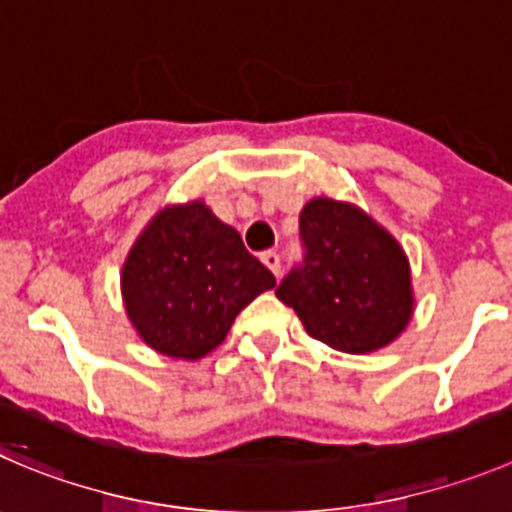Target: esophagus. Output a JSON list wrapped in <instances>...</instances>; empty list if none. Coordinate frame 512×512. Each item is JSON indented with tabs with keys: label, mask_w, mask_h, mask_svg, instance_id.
<instances>
[{
	"label": "esophagus",
	"mask_w": 512,
	"mask_h": 512,
	"mask_svg": "<svg viewBox=\"0 0 512 512\" xmlns=\"http://www.w3.org/2000/svg\"><path fill=\"white\" fill-rule=\"evenodd\" d=\"M260 260L265 262V267L272 272V275H278V272H280V255H278V252H272V250L262 252Z\"/></svg>",
	"instance_id": "34e87169"
}]
</instances>
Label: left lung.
I'll return each mask as SVG.
<instances>
[{
  "label": "left lung",
  "instance_id": "1",
  "mask_svg": "<svg viewBox=\"0 0 512 512\" xmlns=\"http://www.w3.org/2000/svg\"><path fill=\"white\" fill-rule=\"evenodd\" d=\"M305 257L275 295L305 331L343 353L384 348L414 313L409 260L356 204L315 197L300 212Z\"/></svg>",
  "mask_w": 512,
  "mask_h": 512
}]
</instances>
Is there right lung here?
<instances>
[{"label":"right lung","mask_w":512,"mask_h":512,"mask_svg":"<svg viewBox=\"0 0 512 512\" xmlns=\"http://www.w3.org/2000/svg\"><path fill=\"white\" fill-rule=\"evenodd\" d=\"M270 288L275 275L204 202L161 209L121 272L128 321L143 343L186 361L214 351L240 310Z\"/></svg>","instance_id":"right-lung-1"}]
</instances>
